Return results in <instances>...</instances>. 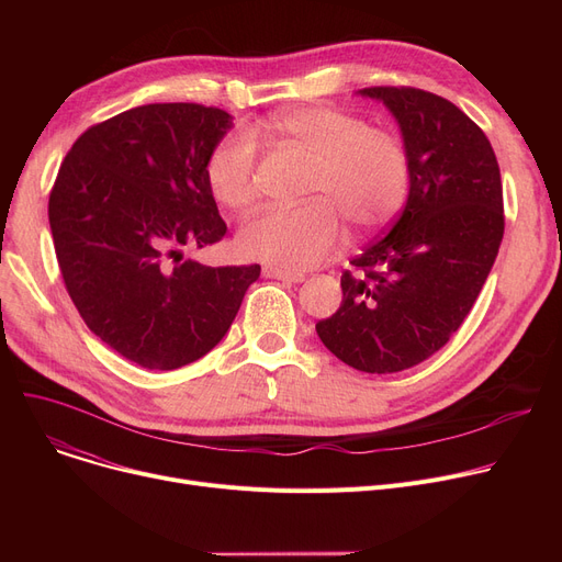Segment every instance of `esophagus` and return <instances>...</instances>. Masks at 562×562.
I'll return each mask as SVG.
<instances>
[{
	"label": "esophagus",
	"mask_w": 562,
	"mask_h": 562,
	"mask_svg": "<svg viewBox=\"0 0 562 562\" xmlns=\"http://www.w3.org/2000/svg\"><path fill=\"white\" fill-rule=\"evenodd\" d=\"M263 278H273V280H282L286 284H299L305 280L303 273H293V271H284V269H276V266H263Z\"/></svg>",
	"instance_id": "34e87169"
}]
</instances>
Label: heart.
Returning <instances> with one entry per match:
<instances>
[{
  "label": "heart",
  "mask_w": 562,
  "mask_h": 562,
  "mask_svg": "<svg viewBox=\"0 0 562 562\" xmlns=\"http://www.w3.org/2000/svg\"><path fill=\"white\" fill-rule=\"evenodd\" d=\"M271 130L314 159L307 198L296 210L269 206L239 232V250L276 269L305 271L344 244V218L360 229L385 225L409 191V155L390 130L333 106H296ZM206 182L229 210H246L257 195V153L250 138H223L206 161Z\"/></svg>",
  "instance_id": "obj_1"
}]
</instances>
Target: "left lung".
I'll use <instances>...</instances> for the list:
<instances>
[{
	"mask_svg": "<svg viewBox=\"0 0 562 562\" xmlns=\"http://www.w3.org/2000/svg\"><path fill=\"white\" fill-rule=\"evenodd\" d=\"M409 155L398 221L344 271L339 310L316 323L348 367L396 373L428 360L462 326L504 239V189L483 130L422 88L371 86Z\"/></svg>",
	"mask_w": 562,
	"mask_h": 562,
	"instance_id": "1",
	"label": "left lung"
}]
</instances>
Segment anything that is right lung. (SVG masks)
I'll return each mask as SVG.
<instances>
[{
  "label": "right lung",
  "instance_id": "add662e5",
  "mask_svg": "<svg viewBox=\"0 0 562 562\" xmlns=\"http://www.w3.org/2000/svg\"><path fill=\"white\" fill-rule=\"evenodd\" d=\"M229 127L216 106L143 104L88 127L58 168L47 214L66 289L91 333L143 369L206 356L259 278V263L184 257L227 232L206 161Z\"/></svg>",
  "mask_w": 562,
  "mask_h": 562
}]
</instances>
